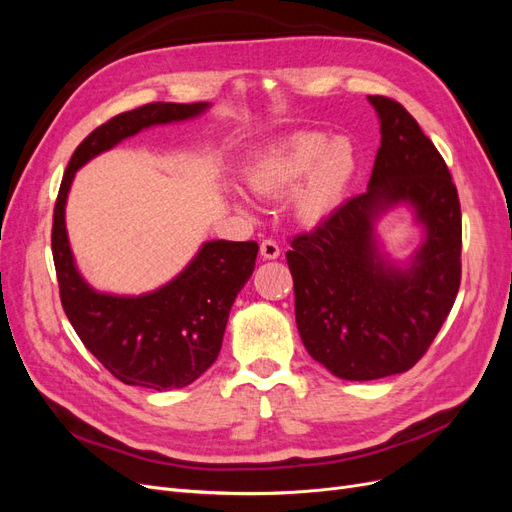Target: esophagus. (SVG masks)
I'll use <instances>...</instances> for the list:
<instances>
[{
    "label": "esophagus",
    "instance_id": "1",
    "mask_svg": "<svg viewBox=\"0 0 512 512\" xmlns=\"http://www.w3.org/2000/svg\"><path fill=\"white\" fill-rule=\"evenodd\" d=\"M260 254H262V258L273 260V258L280 256V245H277V241H273V239H262L260 241Z\"/></svg>",
    "mask_w": 512,
    "mask_h": 512
}]
</instances>
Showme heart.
<instances>
[{"instance_id":"b5f03b06","label":"heart","mask_w":512,"mask_h":512,"mask_svg":"<svg viewBox=\"0 0 512 512\" xmlns=\"http://www.w3.org/2000/svg\"><path fill=\"white\" fill-rule=\"evenodd\" d=\"M354 173L352 145L320 132L292 134L262 149L243 170L250 190L260 196H282L294 188L290 209L301 224L327 220L342 205Z\"/></svg>"}]
</instances>
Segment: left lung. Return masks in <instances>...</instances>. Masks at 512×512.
Segmentation results:
<instances>
[{
	"label": "left lung",
	"mask_w": 512,
	"mask_h": 512,
	"mask_svg": "<svg viewBox=\"0 0 512 512\" xmlns=\"http://www.w3.org/2000/svg\"><path fill=\"white\" fill-rule=\"evenodd\" d=\"M382 143L367 192L312 232L290 239L294 318L312 359L342 380H378L414 367L453 309L461 284V205L440 151L397 100L369 96ZM408 199L428 226L401 274L375 252L370 222Z\"/></svg>",
	"instance_id": "8db88e82"
}]
</instances>
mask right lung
<instances>
[{"label":"right lung","mask_w":512,"mask_h":512,"mask_svg":"<svg viewBox=\"0 0 512 512\" xmlns=\"http://www.w3.org/2000/svg\"><path fill=\"white\" fill-rule=\"evenodd\" d=\"M205 102H153L115 115L74 149L53 211V262L61 307L85 348L123 384L153 391L192 384L218 359L230 307L256 265V241H209L173 282L143 297L91 290L74 267L66 198L76 170L143 128L196 117Z\"/></svg>","instance_id":"obj_1"}]
</instances>
